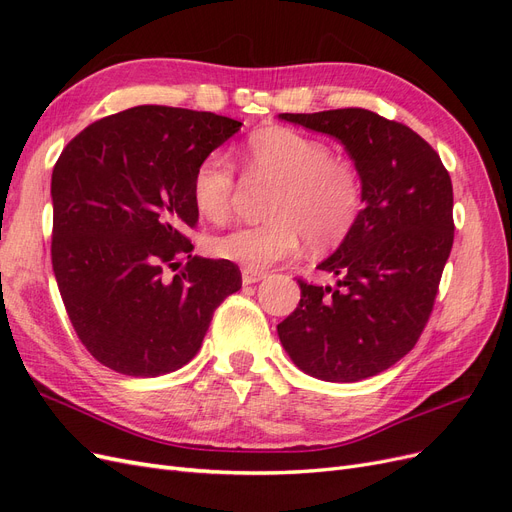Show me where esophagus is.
Returning <instances> with one entry per match:
<instances>
[{
	"instance_id": "1",
	"label": "esophagus",
	"mask_w": 512,
	"mask_h": 512,
	"mask_svg": "<svg viewBox=\"0 0 512 512\" xmlns=\"http://www.w3.org/2000/svg\"><path fill=\"white\" fill-rule=\"evenodd\" d=\"M241 280H243V286H252V284H258L260 280H265V273H262V271H252V269H243L241 271Z\"/></svg>"
}]
</instances>
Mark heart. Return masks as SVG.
I'll list each match as a JSON object with an SVG mask.
<instances>
[{
  "instance_id": "1",
  "label": "heart",
  "mask_w": 512,
  "mask_h": 512,
  "mask_svg": "<svg viewBox=\"0 0 512 512\" xmlns=\"http://www.w3.org/2000/svg\"><path fill=\"white\" fill-rule=\"evenodd\" d=\"M243 162L252 177L277 183L269 205L273 220L213 237L209 250L215 258L260 271L297 256L305 239L322 250L348 235L361 211V179L350 162L331 156L327 143L297 130L269 128L250 138ZM235 194V168L224 153H211L198 164L192 198L205 220H228Z\"/></svg>"
}]
</instances>
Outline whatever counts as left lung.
<instances>
[{
  "label": "left lung",
  "instance_id": "1",
  "mask_svg": "<svg viewBox=\"0 0 512 512\" xmlns=\"http://www.w3.org/2000/svg\"><path fill=\"white\" fill-rule=\"evenodd\" d=\"M280 119L344 145L365 207L318 265L335 288L299 280L301 301L277 335L305 374L359 382L404 359L425 329L453 247V183L427 141L365 108Z\"/></svg>",
  "mask_w": 512,
  "mask_h": 512
}]
</instances>
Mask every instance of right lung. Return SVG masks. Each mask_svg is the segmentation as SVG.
<instances>
[{
  "label": "right lung",
  "instance_id": "1",
  "mask_svg": "<svg viewBox=\"0 0 512 512\" xmlns=\"http://www.w3.org/2000/svg\"><path fill=\"white\" fill-rule=\"evenodd\" d=\"M241 121L173 106H134L74 136L53 168L55 280L96 361L156 378L198 352L215 307L241 288L239 267L192 256L198 164ZM181 257L186 267L173 278Z\"/></svg>",
  "mask_w": 512,
  "mask_h": 512
}]
</instances>
